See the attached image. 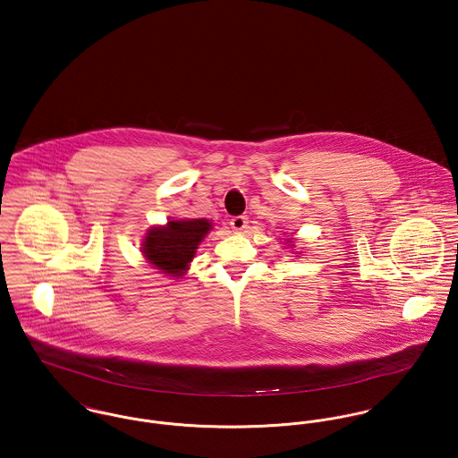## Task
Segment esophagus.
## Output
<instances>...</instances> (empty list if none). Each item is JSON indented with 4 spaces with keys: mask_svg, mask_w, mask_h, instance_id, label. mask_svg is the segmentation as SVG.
I'll return each mask as SVG.
<instances>
[{
    "mask_svg": "<svg viewBox=\"0 0 458 458\" xmlns=\"http://www.w3.org/2000/svg\"><path fill=\"white\" fill-rule=\"evenodd\" d=\"M247 223H249L247 216H235V217L230 219V226H232L233 232H242V230H246Z\"/></svg>",
    "mask_w": 458,
    "mask_h": 458,
    "instance_id": "1",
    "label": "esophagus"
}]
</instances>
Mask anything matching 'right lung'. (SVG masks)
Here are the masks:
<instances>
[{
	"label": "right lung",
	"instance_id": "1",
	"mask_svg": "<svg viewBox=\"0 0 458 458\" xmlns=\"http://www.w3.org/2000/svg\"><path fill=\"white\" fill-rule=\"evenodd\" d=\"M209 230L211 223L208 219H174L167 226H157L148 232L142 252L164 274L182 276Z\"/></svg>",
	"mask_w": 458,
	"mask_h": 458
}]
</instances>
